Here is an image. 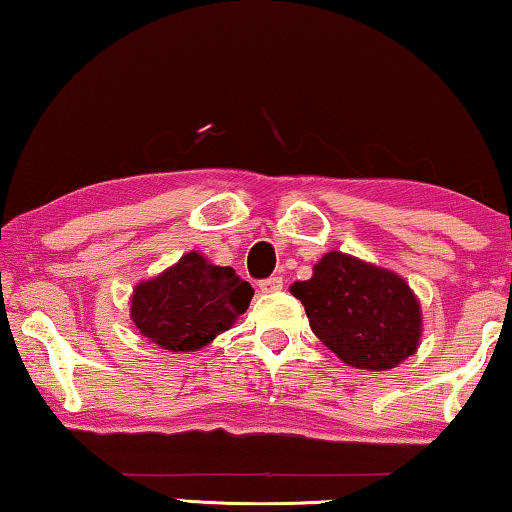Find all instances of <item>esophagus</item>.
Returning <instances> with one entry per match:
<instances>
[{
	"instance_id": "34e87169",
	"label": "esophagus",
	"mask_w": 512,
	"mask_h": 512,
	"mask_svg": "<svg viewBox=\"0 0 512 512\" xmlns=\"http://www.w3.org/2000/svg\"><path fill=\"white\" fill-rule=\"evenodd\" d=\"M282 287H284V280L280 275H271V277H266V280L259 282V289H262L264 293H275V291H280Z\"/></svg>"
}]
</instances>
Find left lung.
<instances>
[{"mask_svg": "<svg viewBox=\"0 0 512 512\" xmlns=\"http://www.w3.org/2000/svg\"><path fill=\"white\" fill-rule=\"evenodd\" d=\"M291 293L336 357L361 370H388L420 341V305L400 275L343 253H327Z\"/></svg>", "mask_w": 512, "mask_h": 512, "instance_id": "8db88e82", "label": "left lung"}]
</instances>
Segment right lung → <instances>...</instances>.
I'll return each mask as SVG.
<instances>
[{
	"mask_svg": "<svg viewBox=\"0 0 512 512\" xmlns=\"http://www.w3.org/2000/svg\"><path fill=\"white\" fill-rule=\"evenodd\" d=\"M253 287L230 266L187 253L176 266L135 289L131 316L137 329L171 352H194L230 329L253 298Z\"/></svg>",
	"mask_w": 512,
	"mask_h": 512,
	"instance_id": "obj_1",
	"label": "right lung"
}]
</instances>
